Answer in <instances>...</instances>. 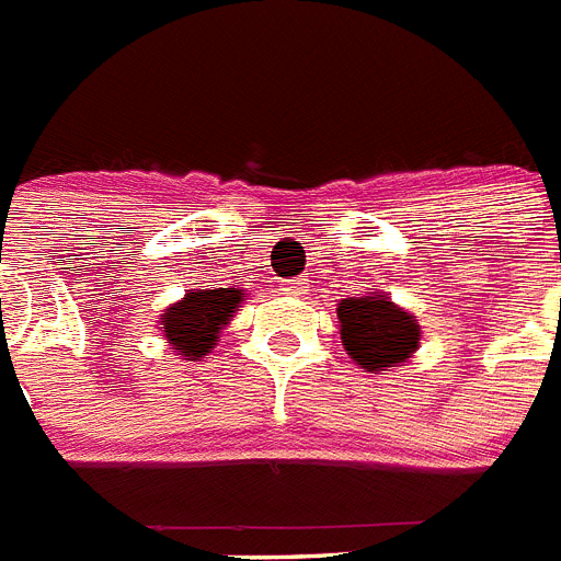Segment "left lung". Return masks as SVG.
<instances>
[{"label": "left lung", "instance_id": "obj_1", "mask_svg": "<svg viewBox=\"0 0 561 561\" xmlns=\"http://www.w3.org/2000/svg\"><path fill=\"white\" fill-rule=\"evenodd\" d=\"M339 324H342L344 351L367 370L400 365L420 344L416 318L393 307L385 295L342 301Z\"/></svg>", "mask_w": 561, "mask_h": 561}]
</instances>
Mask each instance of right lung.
<instances>
[{"instance_id":"obj_1","label":"right lung","mask_w":561,"mask_h":561,"mask_svg":"<svg viewBox=\"0 0 561 561\" xmlns=\"http://www.w3.org/2000/svg\"><path fill=\"white\" fill-rule=\"evenodd\" d=\"M243 301V289H196L185 301L173 304L161 324L173 351L182 356L203 358L217 342L219 330L231 321V312Z\"/></svg>"}]
</instances>
